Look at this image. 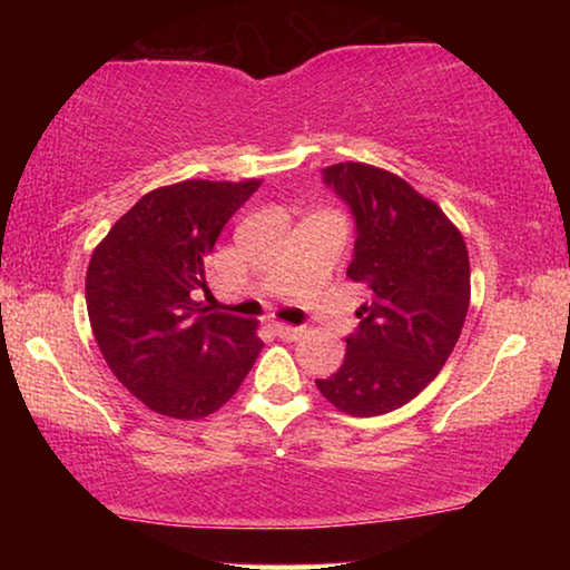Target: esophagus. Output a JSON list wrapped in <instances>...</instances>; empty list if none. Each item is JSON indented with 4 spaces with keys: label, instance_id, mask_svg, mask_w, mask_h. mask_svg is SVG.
Instances as JSON below:
<instances>
[{
    "label": "esophagus",
    "instance_id": "1",
    "mask_svg": "<svg viewBox=\"0 0 570 570\" xmlns=\"http://www.w3.org/2000/svg\"><path fill=\"white\" fill-rule=\"evenodd\" d=\"M272 332H275L279 340L293 342V340H301L306 330H303V326H291V324H272Z\"/></svg>",
    "mask_w": 570,
    "mask_h": 570
}]
</instances>
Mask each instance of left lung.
Wrapping results in <instances>:
<instances>
[{"label":"left lung","mask_w":570,"mask_h":570,"mask_svg":"<svg viewBox=\"0 0 570 570\" xmlns=\"http://www.w3.org/2000/svg\"><path fill=\"white\" fill-rule=\"evenodd\" d=\"M355 220L347 277L371 291L355 311L340 371L318 392L353 417L392 412L423 392L449 361L470 308V256L435 202L365 163L322 170Z\"/></svg>","instance_id":"1"}]
</instances>
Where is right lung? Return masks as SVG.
<instances>
[{
	"label": "right lung",
	"instance_id": "add662e5",
	"mask_svg": "<svg viewBox=\"0 0 570 570\" xmlns=\"http://www.w3.org/2000/svg\"><path fill=\"white\" fill-rule=\"evenodd\" d=\"M262 181H181L145 194L92 252L85 301L114 376L160 415L220 410L262 350L256 322L202 306L205 264Z\"/></svg>",
	"mask_w": 570,
	"mask_h": 570
}]
</instances>
